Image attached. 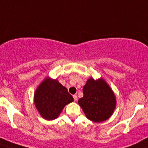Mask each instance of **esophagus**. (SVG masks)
I'll use <instances>...</instances> for the list:
<instances>
[{
	"mask_svg": "<svg viewBox=\"0 0 148 148\" xmlns=\"http://www.w3.org/2000/svg\"><path fill=\"white\" fill-rule=\"evenodd\" d=\"M73 98H74V101H77V99H78V98H77V95H74V96H73Z\"/></svg>",
	"mask_w": 148,
	"mask_h": 148,
	"instance_id": "1",
	"label": "esophagus"
}]
</instances>
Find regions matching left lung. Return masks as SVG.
Returning <instances> with one entry per match:
<instances>
[{
    "label": "left lung",
    "mask_w": 148,
    "mask_h": 148,
    "mask_svg": "<svg viewBox=\"0 0 148 148\" xmlns=\"http://www.w3.org/2000/svg\"><path fill=\"white\" fill-rule=\"evenodd\" d=\"M83 97L78 103L82 107L87 118L99 123L108 119L116 106L115 96L103 79L94 80L89 79L83 87Z\"/></svg>",
    "instance_id": "8db88e82"
}]
</instances>
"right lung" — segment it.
Wrapping results in <instances>:
<instances>
[{
	"mask_svg": "<svg viewBox=\"0 0 148 148\" xmlns=\"http://www.w3.org/2000/svg\"><path fill=\"white\" fill-rule=\"evenodd\" d=\"M74 101L66 88L56 79H45L34 94V103L40 114L47 120L57 118L63 107Z\"/></svg>",
	"mask_w": 148,
	"mask_h": 148,
	"instance_id": "right-lung-1",
	"label": "right lung"
}]
</instances>
